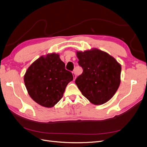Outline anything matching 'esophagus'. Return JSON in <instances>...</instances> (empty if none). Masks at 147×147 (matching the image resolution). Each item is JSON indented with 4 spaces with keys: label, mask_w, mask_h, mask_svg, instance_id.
Segmentation results:
<instances>
[{
    "label": "esophagus",
    "mask_w": 147,
    "mask_h": 147,
    "mask_svg": "<svg viewBox=\"0 0 147 147\" xmlns=\"http://www.w3.org/2000/svg\"><path fill=\"white\" fill-rule=\"evenodd\" d=\"M73 77H74V80H75V79H76V74H75L74 72H73Z\"/></svg>",
    "instance_id": "1"
}]
</instances>
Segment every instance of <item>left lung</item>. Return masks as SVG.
Masks as SVG:
<instances>
[{
    "mask_svg": "<svg viewBox=\"0 0 147 147\" xmlns=\"http://www.w3.org/2000/svg\"><path fill=\"white\" fill-rule=\"evenodd\" d=\"M76 56L83 73L75 82L83 96L96 105L110 100L121 84V65L97 48L77 51Z\"/></svg>",
    "mask_w": 147,
    "mask_h": 147,
    "instance_id": "8db88e82",
    "label": "left lung"
}]
</instances>
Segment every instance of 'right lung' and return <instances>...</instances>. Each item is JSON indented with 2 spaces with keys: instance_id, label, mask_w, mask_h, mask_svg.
Wrapping results in <instances>:
<instances>
[{
  "instance_id": "1",
  "label": "right lung",
  "mask_w": 147,
  "mask_h": 147,
  "mask_svg": "<svg viewBox=\"0 0 147 147\" xmlns=\"http://www.w3.org/2000/svg\"><path fill=\"white\" fill-rule=\"evenodd\" d=\"M59 54L41 56L26 71L24 80L31 98L38 104L51 108L62 99L73 76L65 68Z\"/></svg>"
}]
</instances>
